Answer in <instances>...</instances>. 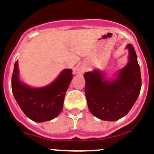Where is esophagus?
<instances>
[{
    "label": "esophagus",
    "instance_id": "34e87169",
    "mask_svg": "<svg viewBox=\"0 0 154 154\" xmlns=\"http://www.w3.org/2000/svg\"><path fill=\"white\" fill-rule=\"evenodd\" d=\"M85 71H86V69H85V68H80L78 70V74L83 75L84 73H85Z\"/></svg>",
    "mask_w": 154,
    "mask_h": 154
}]
</instances>
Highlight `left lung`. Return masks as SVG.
Returning a JSON list of instances; mask_svg holds the SVG:
<instances>
[{
    "mask_svg": "<svg viewBox=\"0 0 154 154\" xmlns=\"http://www.w3.org/2000/svg\"><path fill=\"white\" fill-rule=\"evenodd\" d=\"M126 49L128 50L127 63L113 77H108L99 69L88 72L84 75L89 109L102 120L116 121L123 118L140 95L141 75L137 54L131 44H128Z\"/></svg>",
    "mask_w": 154,
    "mask_h": 154,
    "instance_id": "left-lung-1",
    "label": "left lung"
}]
</instances>
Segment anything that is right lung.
Here are the masks:
<instances>
[{"label":"right lung","instance_id":"add662e5","mask_svg":"<svg viewBox=\"0 0 154 154\" xmlns=\"http://www.w3.org/2000/svg\"><path fill=\"white\" fill-rule=\"evenodd\" d=\"M73 76L72 69H64L51 83L43 87H31L20 79L17 61L12 75V92L27 117L43 123L55 119L62 112L65 92Z\"/></svg>","mask_w":154,"mask_h":154}]
</instances>
